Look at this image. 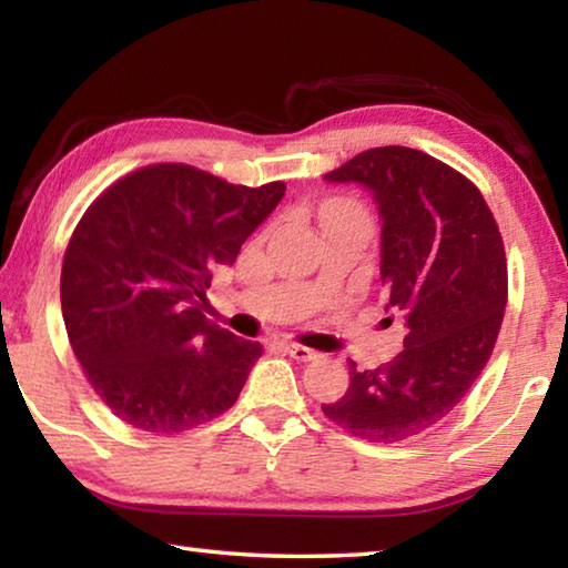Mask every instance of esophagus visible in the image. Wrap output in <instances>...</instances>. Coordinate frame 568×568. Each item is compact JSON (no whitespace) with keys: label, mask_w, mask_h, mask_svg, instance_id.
Here are the masks:
<instances>
[{"label":"esophagus","mask_w":568,"mask_h":568,"mask_svg":"<svg viewBox=\"0 0 568 568\" xmlns=\"http://www.w3.org/2000/svg\"><path fill=\"white\" fill-rule=\"evenodd\" d=\"M283 348H285V353H291L295 361H315V358H318V351L307 348V345H301V343H285Z\"/></svg>","instance_id":"esophagus-1"}]
</instances>
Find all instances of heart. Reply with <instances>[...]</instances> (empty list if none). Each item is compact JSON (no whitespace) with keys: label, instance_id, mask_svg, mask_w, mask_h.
Wrapping results in <instances>:
<instances>
[{"label":"heart","instance_id":"obj_1","mask_svg":"<svg viewBox=\"0 0 568 568\" xmlns=\"http://www.w3.org/2000/svg\"><path fill=\"white\" fill-rule=\"evenodd\" d=\"M333 213H365V210L358 203H353V200H338V203L331 205L328 215Z\"/></svg>","mask_w":568,"mask_h":568}]
</instances>
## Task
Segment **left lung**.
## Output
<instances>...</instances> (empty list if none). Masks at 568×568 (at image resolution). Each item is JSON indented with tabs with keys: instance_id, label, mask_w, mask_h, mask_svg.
<instances>
[{
	"instance_id": "left-lung-1",
	"label": "left lung",
	"mask_w": 568,
	"mask_h": 568,
	"mask_svg": "<svg viewBox=\"0 0 568 568\" xmlns=\"http://www.w3.org/2000/svg\"><path fill=\"white\" fill-rule=\"evenodd\" d=\"M325 178L376 195L386 311L408 333L390 363L348 361L351 386L323 413L351 436L398 444L444 420L491 358L508 301L504 237L474 182L420 150H365Z\"/></svg>"
}]
</instances>
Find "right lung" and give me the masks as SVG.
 <instances>
[{"label":"right lung","instance_id":"1","mask_svg":"<svg viewBox=\"0 0 568 568\" xmlns=\"http://www.w3.org/2000/svg\"><path fill=\"white\" fill-rule=\"evenodd\" d=\"M283 192L281 180L247 187L158 162L84 210L62 263V318L84 378L120 420L172 436L233 408L263 345L207 323L200 301Z\"/></svg>","mask_w":568,"mask_h":568}]
</instances>
